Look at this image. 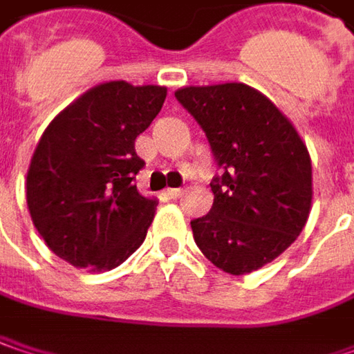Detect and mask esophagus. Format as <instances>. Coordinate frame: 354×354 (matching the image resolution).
<instances>
[{"instance_id":"esophagus-1","label":"esophagus","mask_w":354,"mask_h":354,"mask_svg":"<svg viewBox=\"0 0 354 354\" xmlns=\"http://www.w3.org/2000/svg\"><path fill=\"white\" fill-rule=\"evenodd\" d=\"M164 194L170 198V200H178V198L184 194V190H180V188H168V190H166Z\"/></svg>"}]
</instances>
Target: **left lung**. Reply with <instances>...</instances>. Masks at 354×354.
I'll list each match as a JSON object with an SVG mask.
<instances>
[{
	"instance_id": "8db88e82",
	"label": "left lung",
	"mask_w": 354,
	"mask_h": 354,
	"mask_svg": "<svg viewBox=\"0 0 354 354\" xmlns=\"http://www.w3.org/2000/svg\"><path fill=\"white\" fill-rule=\"evenodd\" d=\"M176 100L208 138L220 174L214 204L190 222L202 254L228 274L272 262L302 232L313 200L308 150L286 115L246 84L180 88Z\"/></svg>"
}]
</instances>
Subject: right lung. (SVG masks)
Returning a JSON list of instances; mask_svg holds the SVG:
<instances>
[{"mask_svg": "<svg viewBox=\"0 0 354 354\" xmlns=\"http://www.w3.org/2000/svg\"><path fill=\"white\" fill-rule=\"evenodd\" d=\"M164 100L162 86L106 82L46 128L28 170L26 198L33 226L53 254L104 272L140 248L158 202L132 182L144 168L134 142Z\"/></svg>", "mask_w": 354, "mask_h": 354, "instance_id": "1", "label": "right lung"}]
</instances>
